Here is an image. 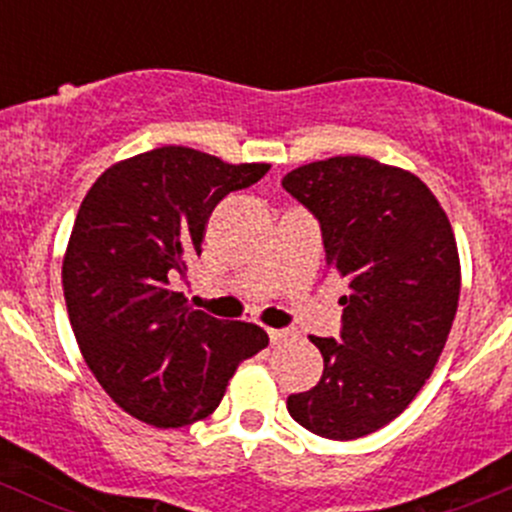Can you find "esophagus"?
Masks as SVG:
<instances>
[{"instance_id": "1", "label": "esophagus", "mask_w": 512, "mask_h": 512, "mask_svg": "<svg viewBox=\"0 0 512 512\" xmlns=\"http://www.w3.org/2000/svg\"><path fill=\"white\" fill-rule=\"evenodd\" d=\"M267 334H270L272 344H287L297 337V334L289 332V329H267Z\"/></svg>"}]
</instances>
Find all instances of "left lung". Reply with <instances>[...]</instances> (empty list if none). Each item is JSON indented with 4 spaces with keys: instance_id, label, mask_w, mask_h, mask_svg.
I'll return each instance as SVG.
<instances>
[{
    "instance_id": "obj_1",
    "label": "left lung",
    "mask_w": 512,
    "mask_h": 512,
    "mask_svg": "<svg viewBox=\"0 0 512 512\" xmlns=\"http://www.w3.org/2000/svg\"><path fill=\"white\" fill-rule=\"evenodd\" d=\"M282 188L319 220L327 267L349 285L339 339L309 337L322 379L287 411L317 436L352 441L394 421L446 347L461 294L456 237L414 173L374 158L317 160Z\"/></svg>"
}]
</instances>
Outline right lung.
I'll return each instance as SVG.
<instances>
[{
  "instance_id": "right-lung-1",
  "label": "right lung",
  "mask_w": 512,
  "mask_h": 512,
  "mask_svg": "<svg viewBox=\"0 0 512 512\" xmlns=\"http://www.w3.org/2000/svg\"><path fill=\"white\" fill-rule=\"evenodd\" d=\"M267 170L163 146L111 165L86 193L61 270L66 309L96 381L138 421L178 428L210 416L237 364L270 342L178 292L215 205Z\"/></svg>"
}]
</instances>
